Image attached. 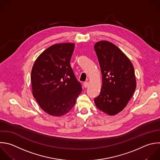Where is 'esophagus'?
<instances>
[{"label":"esophagus","mask_w":160,"mask_h":160,"mask_svg":"<svg viewBox=\"0 0 160 160\" xmlns=\"http://www.w3.org/2000/svg\"><path fill=\"white\" fill-rule=\"evenodd\" d=\"M88 85H89V82H84V84H83V86H84V87L85 88H86L88 86Z\"/></svg>","instance_id":"1"}]
</instances>
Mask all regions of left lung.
<instances>
[{"label": "left lung", "instance_id": "left-lung-1", "mask_svg": "<svg viewBox=\"0 0 160 160\" xmlns=\"http://www.w3.org/2000/svg\"><path fill=\"white\" fill-rule=\"evenodd\" d=\"M94 50L102 79L100 94L94 102L102 112L115 115L126 107L135 91L134 68L128 57L110 42L96 43Z\"/></svg>", "mask_w": 160, "mask_h": 160}]
</instances>
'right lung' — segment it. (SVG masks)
<instances>
[{
    "instance_id": "right-lung-1",
    "label": "right lung",
    "mask_w": 160,
    "mask_h": 160,
    "mask_svg": "<svg viewBox=\"0 0 160 160\" xmlns=\"http://www.w3.org/2000/svg\"><path fill=\"white\" fill-rule=\"evenodd\" d=\"M74 49L72 43L52 45L38 58L32 67L33 96L41 108L52 116L68 112L82 91L70 65Z\"/></svg>"
}]
</instances>
